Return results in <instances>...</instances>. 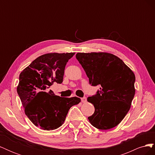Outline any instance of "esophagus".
<instances>
[{
	"label": "esophagus",
	"instance_id": "obj_1",
	"mask_svg": "<svg viewBox=\"0 0 155 155\" xmlns=\"http://www.w3.org/2000/svg\"><path fill=\"white\" fill-rule=\"evenodd\" d=\"M81 100L82 103H86L87 102V97H83L81 98Z\"/></svg>",
	"mask_w": 155,
	"mask_h": 155
}]
</instances>
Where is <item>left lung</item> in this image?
Wrapping results in <instances>:
<instances>
[{"mask_svg":"<svg viewBox=\"0 0 155 155\" xmlns=\"http://www.w3.org/2000/svg\"><path fill=\"white\" fill-rule=\"evenodd\" d=\"M79 63L92 86L100 85L87 101L94 106L88 117L96 128L107 130L118 125L129 112L135 94L133 72L117 56L105 52L78 53Z\"/></svg>","mask_w":155,"mask_h":155,"instance_id":"left-lung-1","label":"left lung"}]
</instances>
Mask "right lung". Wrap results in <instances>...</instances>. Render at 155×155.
Returning <instances> with one entry per match:
<instances>
[{"label": "right lung", "instance_id": "obj_1", "mask_svg": "<svg viewBox=\"0 0 155 155\" xmlns=\"http://www.w3.org/2000/svg\"><path fill=\"white\" fill-rule=\"evenodd\" d=\"M75 53L42 55L22 70L17 88L25 114L35 126L51 130L64 123L70 107L78 104V97L55 96L49 88L62 83L64 68Z\"/></svg>", "mask_w": 155, "mask_h": 155}]
</instances>
